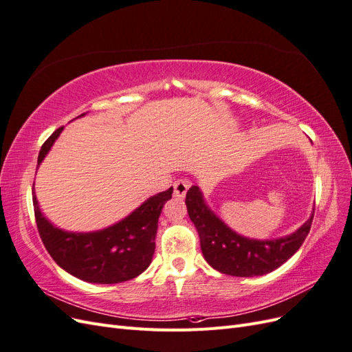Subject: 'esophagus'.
I'll return each mask as SVG.
<instances>
[{
    "label": "esophagus",
    "mask_w": 352,
    "mask_h": 352,
    "mask_svg": "<svg viewBox=\"0 0 352 352\" xmlns=\"http://www.w3.org/2000/svg\"><path fill=\"white\" fill-rule=\"evenodd\" d=\"M173 188H175V190H173L175 197H176V198H184V197L186 195V192H188L189 180H186V179H179V180H176V182H175Z\"/></svg>",
    "instance_id": "obj_1"
}]
</instances>
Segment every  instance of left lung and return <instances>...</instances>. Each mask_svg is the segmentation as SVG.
Listing matches in <instances>:
<instances>
[{
	"mask_svg": "<svg viewBox=\"0 0 352 352\" xmlns=\"http://www.w3.org/2000/svg\"><path fill=\"white\" fill-rule=\"evenodd\" d=\"M189 219L195 225L201 251L206 261L220 273L252 278L276 270L300 250L311 228L310 219L291 235L276 239H251L230 229L210 208L199 186L192 185L186 192Z\"/></svg>",
	"mask_w": 352,
	"mask_h": 352,
	"instance_id": "8db88e82",
	"label": "left lung"
}]
</instances>
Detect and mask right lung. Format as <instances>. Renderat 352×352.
Masks as SVG:
<instances>
[{"instance_id": "add662e5", "label": "right lung", "mask_w": 352, "mask_h": 352, "mask_svg": "<svg viewBox=\"0 0 352 352\" xmlns=\"http://www.w3.org/2000/svg\"><path fill=\"white\" fill-rule=\"evenodd\" d=\"M80 114L79 117H83ZM78 117V119H79ZM65 127H60L41 146L38 167ZM173 186L158 192L114 225L94 232H69L57 228L42 212L32 188L35 219L42 242L63 270L89 283L111 285L131 280L148 269L155 251L158 217L172 198Z\"/></svg>"}]
</instances>
